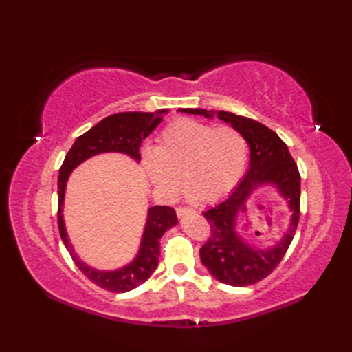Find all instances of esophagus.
Segmentation results:
<instances>
[{"instance_id":"1","label":"esophagus","mask_w":352,"mask_h":352,"mask_svg":"<svg viewBox=\"0 0 352 352\" xmlns=\"http://www.w3.org/2000/svg\"><path fill=\"white\" fill-rule=\"evenodd\" d=\"M190 212H195V210L186 208V207H177V208H176V214H177L179 217H184L185 214H190Z\"/></svg>"}]
</instances>
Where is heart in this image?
<instances>
[{"label":"heart","mask_w":352,"mask_h":352,"mask_svg":"<svg viewBox=\"0 0 352 352\" xmlns=\"http://www.w3.org/2000/svg\"><path fill=\"white\" fill-rule=\"evenodd\" d=\"M247 153V141L235 127L184 117L164 127L154 148H146L142 166L164 198L176 197L184 179L188 198L216 202L239 182Z\"/></svg>","instance_id":"obj_1"}]
</instances>
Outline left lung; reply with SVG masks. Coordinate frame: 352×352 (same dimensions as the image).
<instances>
[{"instance_id":"obj_1","label":"left lung","mask_w":352,"mask_h":352,"mask_svg":"<svg viewBox=\"0 0 352 352\" xmlns=\"http://www.w3.org/2000/svg\"><path fill=\"white\" fill-rule=\"evenodd\" d=\"M186 114L204 116L229 123L238 129L250 146V168L235 190L217 206L202 212L211 235L199 250L201 263L212 278L232 286H248L269 276L289 248L300 220L301 177L286 144L267 126L229 111L179 109ZM276 189L292 210V221L284 238L273 248L260 249L239 235V211L244 209L257 188Z\"/></svg>"}]
</instances>
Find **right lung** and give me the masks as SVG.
<instances>
[{"label":"right lung","instance_id":"right-lung-1","mask_svg":"<svg viewBox=\"0 0 352 352\" xmlns=\"http://www.w3.org/2000/svg\"><path fill=\"white\" fill-rule=\"evenodd\" d=\"M168 110H157L155 113L127 111L105 117L88 132L80 135L74 141L67 153L58 175V230L63 243L70 252L74 264L87 278L110 292H127L142 285L157 269L160 255V238L164 232L177 225L176 211L167 206H154L148 208L146 221L141 238V245L135 258L116 270H98L82 261L74 252L73 245L67 236V230L63 219L65 208L66 186L70 173L88 158L104 153H120L140 163V146L145 138L162 123L163 114Z\"/></svg>","mask_w":352,"mask_h":352}]
</instances>
